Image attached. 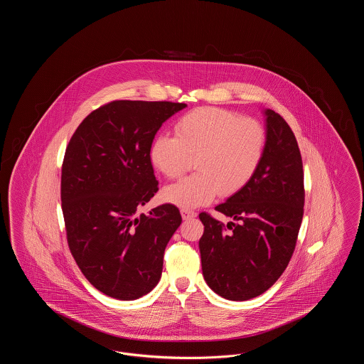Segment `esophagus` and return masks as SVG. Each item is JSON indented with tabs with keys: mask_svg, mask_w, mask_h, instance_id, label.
Masks as SVG:
<instances>
[{
	"mask_svg": "<svg viewBox=\"0 0 364 364\" xmlns=\"http://www.w3.org/2000/svg\"><path fill=\"white\" fill-rule=\"evenodd\" d=\"M181 217H183V220H190V218L196 217V213L190 208H181Z\"/></svg>",
	"mask_w": 364,
	"mask_h": 364,
	"instance_id": "esophagus-1",
	"label": "esophagus"
}]
</instances>
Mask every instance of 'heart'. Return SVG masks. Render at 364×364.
Masks as SVG:
<instances>
[{
  "mask_svg": "<svg viewBox=\"0 0 364 364\" xmlns=\"http://www.w3.org/2000/svg\"><path fill=\"white\" fill-rule=\"evenodd\" d=\"M176 136L161 135L151 162L168 178L186 173L195 161L198 173L164 190V199L181 208L210 203L218 193L232 196L257 173L267 135L259 122L220 107H199L174 125Z\"/></svg>",
  "mask_w": 364,
  "mask_h": 364,
  "instance_id": "1",
  "label": "heart"
}]
</instances>
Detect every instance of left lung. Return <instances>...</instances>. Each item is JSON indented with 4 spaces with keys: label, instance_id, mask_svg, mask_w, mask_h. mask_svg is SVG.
<instances>
[{
    "label": "left lung",
    "instance_id": "8db88e82",
    "mask_svg": "<svg viewBox=\"0 0 364 364\" xmlns=\"http://www.w3.org/2000/svg\"><path fill=\"white\" fill-rule=\"evenodd\" d=\"M267 144L250 183L215 210L223 224L200 213L202 272L208 287L228 300L266 292L292 258L304 206V173L294 134L278 113L266 109Z\"/></svg>",
    "mask_w": 364,
    "mask_h": 364
}]
</instances>
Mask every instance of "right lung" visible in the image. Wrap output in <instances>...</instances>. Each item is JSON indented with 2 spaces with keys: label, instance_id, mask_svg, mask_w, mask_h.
Returning <instances> with one entry per match:
<instances>
[{
  "label": "right lung",
  "instance_id": "right-lung-1",
  "mask_svg": "<svg viewBox=\"0 0 364 364\" xmlns=\"http://www.w3.org/2000/svg\"><path fill=\"white\" fill-rule=\"evenodd\" d=\"M187 105L113 101L91 112L65 150L61 208L70 254L100 292L135 300L161 278L166 244L181 224L171 203L139 214L158 191L151 144Z\"/></svg>",
  "mask_w": 364,
  "mask_h": 364
}]
</instances>
